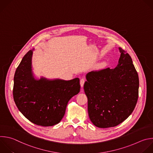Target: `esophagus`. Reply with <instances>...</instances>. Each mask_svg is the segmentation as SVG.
Segmentation results:
<instances>
[{
    "instance_id": "1",
    "label": "esophagus",
    "mask_w": 153,
    "mask_h": 153,
    "mask_svg": "<svg viewBox=\"0 0 153 153\" xmlns=\"http://www.w3.org/2000/svg\"><path fill=\"white\" fill-rule=\"evenodd\" d=\"M85 82V79H80V83L81 87H83V86Z\"/></svg>"
}]
</instances>
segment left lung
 Segmentation results:
<instances>
[{"label":"left lung","mask_w":153,"mask_h":153,"mask_svg":"<svg viewBox=\"0 0 153 153\" xmlns=\"http://www.w3.org/2000/svg\"><path fill=\"white\" fill-rule=\"evenodd\" d=\"M121 56L114 69L92 71L86 76L84 91L90 120L99 128L118 126L133 112L137 101L139 77L131 58L119 47Z\"/></svg>","instance_id":"8db88e82"}]
</instances>
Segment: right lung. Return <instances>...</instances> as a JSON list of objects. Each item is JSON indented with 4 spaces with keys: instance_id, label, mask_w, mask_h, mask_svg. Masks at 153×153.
<instances>
[{
    "instance_id": "1",
    "label": "right lung",
    "mask_w": 153,
    "mask_h": 153,
    "mask_svg": "<svg viewBox=\"0 0 153 153\" xmlns=\"http://www.w3.org/2000/svg\"><path fill=\"white\" fill-rule=\"evenodd\" d=\"M32 53L29 50L17 68L14 100L19 110L30 122L52 126L61 121L69 100L80 92V80L35 79L32 71Z\"/></svg>"
}]
</instances>
